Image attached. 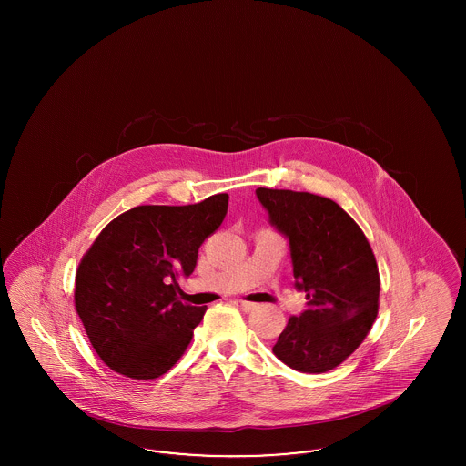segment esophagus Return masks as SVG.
I'll return each mask as SVG.
<instances>
[{
  "mask_svg": "<svg viewBox=\"0 0 466 466\" xmlns=\"http://www.w3.org/2000/svg\"><path fill=\"white\" fill-rule=\"evenodd\" d=\"M239 306H241V309L246 310V312H249V310L257 309V308H258L255 302H246V300H241V302H239Z\"/></svg>",
  "mask_w": 466,
  "mask_h": 466,
  "instance_id": "obj_1",
  "label": "esophagus"
}]
</instances>
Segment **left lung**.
Listing matches in <instances>:
<instances>
[{
  "label": "left lung",
  "mask_w": 466,
  "mask_h": 466,
  "mask_svg": "<svg viewBox=\"0 0 466 466\" xmlns=\"http://www.w3.org/2000/svg\"><path fill=\"white\" fill-rule=\"evenodd\" d=\"M257 198L289 238L295 287L308 300L272 351L293 370L329 372L355 353L376 321L380 279L374 251L332 199L272 188H257Z\"/></svg>",
  "instance_id": "obj_1"
}]
</instances>
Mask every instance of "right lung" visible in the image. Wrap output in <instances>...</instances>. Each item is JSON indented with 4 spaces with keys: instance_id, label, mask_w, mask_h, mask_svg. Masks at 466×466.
<instances>
[{
    "instance_id": "add662e5",
    "label": "right lung",
    "mask_w": 466,
    "mask_h": 466,
    "mask_svg": "<svg viewBox=\"0 0 466 466\" xmlns=\"http://www.w3.org/2000/svg\"><path fill=\"white\" fill-rule=\"evenodd\" d=\"M228 196L188 206H136L113 218L82 257L75 309L111 370L131 379L166 374L188 348L204 306L181 302L200 244L227 215Z\"/></svg>"
}]
</instances>
